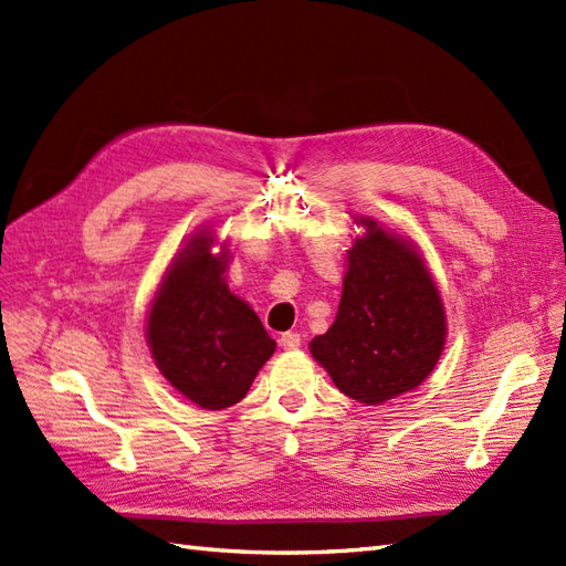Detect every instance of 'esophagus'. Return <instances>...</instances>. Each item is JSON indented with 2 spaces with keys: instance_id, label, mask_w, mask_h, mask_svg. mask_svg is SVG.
Listing matches in <instances>:
<instances>
[{
  "instance_id": "34e87169",
  "label": "esophagus",
  "mask_w": 566,
  "mask_h": 566,
  "mask_svg": "<svg viewBox=\"0 0 566 566\" xmlns=\"http://www.w3.org/2000/svg\"><path fill=\"white\" fill-rule=\"evenodd\" d=\"M280 346L282 349H298L301 335H296V332H284V335L280 337Z\"/></svg>"
}]
</instances>
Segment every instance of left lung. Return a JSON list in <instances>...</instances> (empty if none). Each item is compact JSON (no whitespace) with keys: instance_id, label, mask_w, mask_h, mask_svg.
I'll return each mask as SVG.
<instances>
[{"instance_id":"obj_1","label":"left lung","mask_w":566,"mask_h":566,"mask_svg":"<svg viewBox=\"0 0 566 566\" xmlns=\"http://www.w3.org/2000/svg\"><path fill=\"white\" fill-rule=\"evenodd\" d=\"M349 251L335 323L311 354L346 397L382 403L421 385L444 346L438 286L409 243L368 217Z\"/></svg>"}]
</instances>
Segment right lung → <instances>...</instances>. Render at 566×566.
<instances>
[{"instance_id": "add662e5", "label": "right lung", "mask_w": 566, "mask_h": 566, "mask_svg": "<svg viewBox=\"0 0 566 566\" xmlns=\"http://www.w3.org/2000/svg\"><path fill=\"white\" fill-rule=\"evenodd\" d=\"M196 237L174 260L148 315V344L159 373L202 409H227L249 392L274 339L222 280L227 253Z\"/></svg>"}]
</instances>
